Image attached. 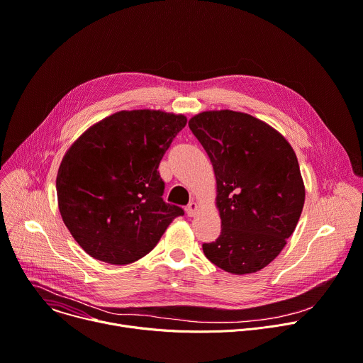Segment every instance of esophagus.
<instances>
[{
  "instance_id": "esophagus-1",
  "label": "esophagus",
  "mask_w": 363,
  "mask_h": 363,
  "mask_svg": "<svg viewBox=\"0 0 363 363\" xmlns=\"http://www.w3.org/2000/svg\"><path fill=\"white\" fill-rule=\"evenodd\" d=\"M199 204H196V203H189L188 204V207H186V214L189 216V217H195L196 216V213H199Z\"/></svg>"
}]
</instances>
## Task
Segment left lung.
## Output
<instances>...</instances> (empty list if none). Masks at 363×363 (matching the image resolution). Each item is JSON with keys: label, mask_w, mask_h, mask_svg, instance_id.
Instances as JSON below:
<instances>
[{"label": "left lung", "mask_w": 363, "mask_h": 363, "mask_svg": "<svg viewBox=\"0 0 363 363\" xmlns=\"http://www.w3.org/2000/svg\"><path fill=\"white\" fill-rule=\"evenodd\" d=\"M188 125L211 160L221 218L204 255L228 274H255L285 247L304 207L295 152L272 125L240 111H203Z\"/></svg>", "instance_id": "8db88e82"}]
</instances>
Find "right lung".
<instances>
[{
	"label": "right lung",
	"instance_id": "1",
	"mask_svg": "<svg viewBox=\"0 0 363 363\" xmlns=\"http://www.w3.org/2000/svg\"><path fill=\"white\" fill-rule=\"evenodd\" d=\"M185 124L184 114L123 110L92 124L65 153L57 207L89 256L111 265L133 263L184 214L162 200L157 168Z\"/></svg>",
	"mask_w": 363,
	"mask_h": 363
}]
</instances>
